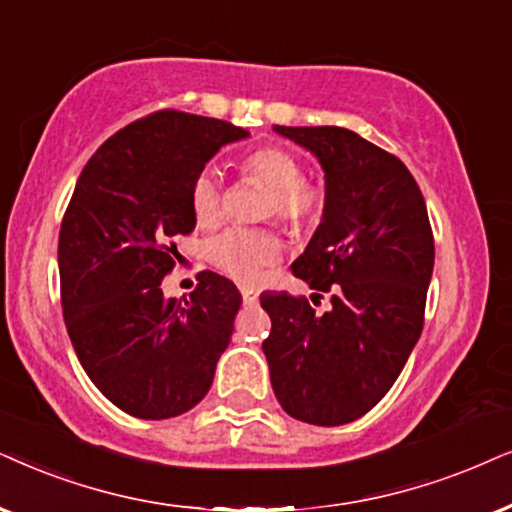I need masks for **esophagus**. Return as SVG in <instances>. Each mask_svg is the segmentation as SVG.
Masks as SVG:
<instances>
[{
    "mask_svg": "<svg viewBox=\"0 0 512 512\" xmlns=\"http://www.w3.org/2000/svg\"><path fill=\"white\" fill-rule=\"evenodd\" d=\"M241 295H243V302L248 304V307H252V304H257V300H260V295H257V290H252L248 286L241 288Z\"/></svg>",
    "mask_w": 512,
    "mask_h": 512,
    "instance_id": "1",
    "label": "esophagus"
}]
</instances>
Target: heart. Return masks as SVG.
Returning a JSON list of instances; mask_svg holds the SVG:
<instances>
[{
	"label": "heart",
	"mask_w": 512,
	"mask_h": 512,
	"mask_svg": "<svg viewBox=\"0 0 512 512\" xmlns=\"http://www.w3.org/2000/svg\"><path fill=\"white\" fill-rule=\"evenodd\" d=\"M241 170L245 177L269 186L264 198V217H278L293 229L314 224L323 208V191L304 177L300 158L281 146H262L245 155ZM191 215L198 226L208 229L224 215V186L217 167H203L189 189ZM205 257L222 274L243 283L260 281L264 271L283 257V241L274 229L229 226L205 243Z\"/></svg>",
	"instance_id": "obj_1"
}]
</instances>
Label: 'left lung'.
Masks as SVG:
<instances>
[{
	"mask_svg": "<svg viewBox=\"0 0 512 512\" xmlns=\"http://www.w3.org/2000/svg\"><path fill=\"white\" fill-rule=\"evenodd\" d=\"M274 129L309 148L326 172L323 219L293 274L331 293L333 307L316 314L307 297H260L271 319L262 342L271 387L288 416L345 425L390 392L423 331L435 264L428 208L397 155L359 134Z\"/></svg>",
	"mask_w": 512,
	"mask_h": 512,
	"instance_id": "obj_1",
	"label": "left lung"
}]
</instances>
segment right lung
I'll use <instances>...</instances> for the list:
<instances>
[{
    "mask_svg": "<svg viewBox=\"0 0 512 512\" xmlns=\"http://www.w3.org/2000/svg\"><path fill=\"white\" fill-rule=\"evenodd\" d=\"M250 137L231 122L184 111L148 113L115 132L77 179L58 234L63 319L99 392L129 416L191 411L229 347L241 293L200 271L189 297L163 278L191 234L189 189L219 148Z\"/></svg>",
    "mask_w": 512,
    "mask_h": 512,
    "instance_id": "right-lung-1",
    "label": "right lung"
}]
</instances>
